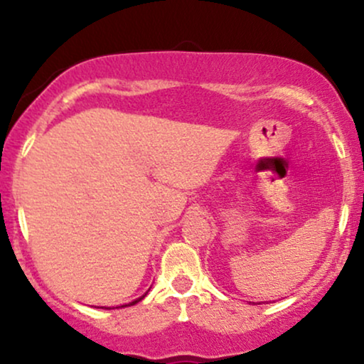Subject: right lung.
Returning a JSON list of instances; mask_svg holds the SVG:
<instances>
[{
    "label": "right lung",
    "mask_w": 364,
    "mask_h": 364,
    "mask_svg": "<svg viewBox=\"0 0 364 364\" xmlns=\"http://www.w3.org/2000/svg\"><path fill=\"white\" fill-rule=\"evenodd\" d=\"M145 294H147V292H145ZM145 294H144V296H141V298H139V299H135V301H132V303H128V304H123V306H132V304H136V303H139V301H141V299H144V298H145ZM123 306H121V308H123ZM116 308H119V306H116ZM107 310H111V308H107Z\"/></svg>",
    "instance_id": "1"
}]
</instances>
